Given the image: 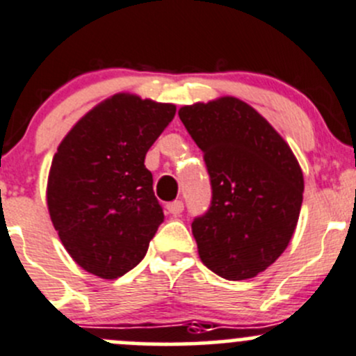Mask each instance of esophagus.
<instances>
[{"mask_svg": "<svg viewBox=\"0 0 356 356\" xmlns=\"http://www.w3.org/2000/svg\"><path fill=\"white\" fill-rule=\"evenodd\" d=\"M183 202L181 200H173V202H170L166 206V209H168V213L170 214H173V216H178V214H181L183 213Z\"/></svg>", "mask_w": 356, "mask_h": 356, "instance_id": "esophagus-1", "label": "esophagus"}]
</instances>
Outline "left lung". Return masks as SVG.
<instances>
[{
	"mask_svg": "<svg viewBox=\"0 0 356 356\" xmlns=\"http://www.w3.org/2000/svg\"><path fill=\"white\" fill-rule=\"evenodd\" d=\"M204 152L211 206L192 221L199 256L216 275L244 280L286 251L302 204V171L286 140L234 97L178 112Z\"/></svg>",
	"mask_w": 356,
	"mask_h": 356,
	"instance_id": "8db88e82",
	"label": "left lung"
}]
</instances>
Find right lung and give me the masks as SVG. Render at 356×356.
<instances>
[{
  "instance_id": "right-lung-1",
  "label": "right lung",
  "mask_w": 356,
  "mask_h": 356,
  "mask_svg": "<svg viewBox=\"0 0 356 356\" xmlns=\"http://www.w3.org/2000/svg\"><path fill=\"white\" fill-rule=\"evenodd\" d=\"M173 104L118 93L91 108L58 145L47 202L74 261L102 279L135 268L164 221L145 156L175 118Z\"/></svg>"
}]
</instances>
